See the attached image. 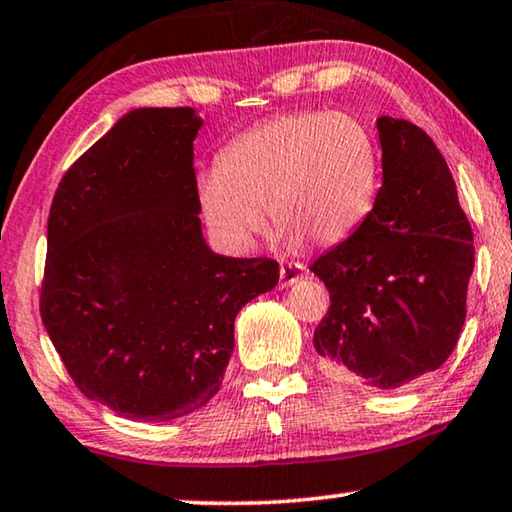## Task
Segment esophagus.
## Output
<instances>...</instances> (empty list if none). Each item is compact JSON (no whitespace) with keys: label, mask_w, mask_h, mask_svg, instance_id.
I'll return each instance as SVG.
<instances>
[{"label":"esophagus","mask_w":512,"mask_h":512,"mask_svg":"<svg viewBox=\"0 0 512 512\" xmlns=\"http://www.w3.org/2000/svg\"><path fill=\"white\" fill-rule=\"evenodd\" d=\"M306 276V267L304 265H281V270H279V288L281 290H286V288H290V286H295L297 281H301Z\"/></svg>","instance_id":"1"}]
</instances>
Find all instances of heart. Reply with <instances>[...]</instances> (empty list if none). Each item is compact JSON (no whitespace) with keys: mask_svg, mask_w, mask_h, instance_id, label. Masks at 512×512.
I'll return each instance as SVG.
<instances>
[{"mask_svg":"<svg viewBox=\"0 0 512 512\" xmlns=\"http://www.w3.org/2000/svg\"><path fill=\"white\" fill-rule=\"evenodd\" d=\"M379 177V152L363 122L299 111L233 138L217 154L215 177L199 181L197 199L206 226L233 254L254 245L263 211L288 247H335L370 217Z\"/></svg>","mask_w":512,"mask_h":512,"instance_id":"1","label":"heart"}]
</instances>
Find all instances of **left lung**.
<instances>
[{
    "instance_id": "obj_1",
    "label": "left lung",
    "mask_w": 512,
    "mask_h": 512,
    "mask_svg": "<svg viewBox=\"0 0 512 512\" xmlns=\"http://www.w3.org/2000/svg\"><path fill=\"white\" fill-rule=\"evenodd\" d=\"M376 129L383 186L372 213L311 265L331 292L313 345L338 379L399 390L438 370L456 347L474 236L435 142L388 115Z\"/></svg>"
}]
</instances>
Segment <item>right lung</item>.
<instances>
[{"label": "right lung", "instance_id": "1", "mask_svg": "<svg viewBox=\"0 0 512 512\" xmlns=\"http://www.w3.org/2000/svg\"><path fill=\"white\" fill-rule=\"evenodd\" d=\"M195 108H133L58 183L40 315L88 399L170 422L220 390L240 308L279 283L270 258L201 233Z\"/></svg>", "mask_w": 512, "mask_h": 512}]
</instances>
